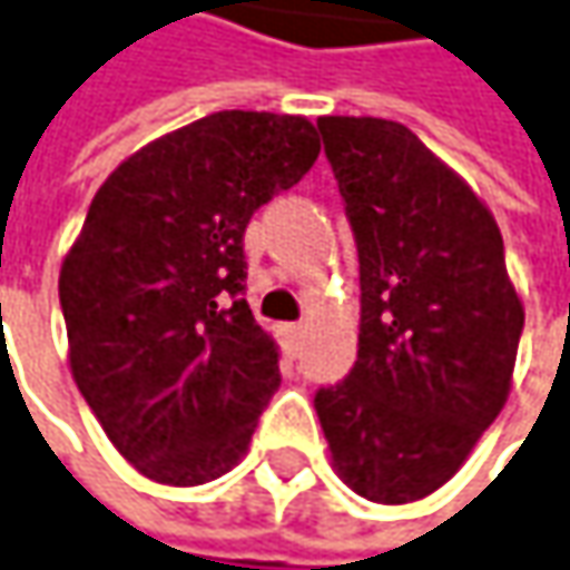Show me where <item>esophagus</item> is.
Listing matches in <instances>:
<instances>
[{
    "label": "esophagus",
    "mask_w": 570,
    "mask_h": 570,
    "mask_svg": "<svg viewBox=\"0 0 570 570\" xmlns=\"http://www.w3.org/2000/svg\"><path fill=\"white\" fill-rule=\"evenodd\" d=\"M281 338H284V348L286 352H299V345H303V325H284L281 328Z\"/></svg>",
    "instance_id": "esophagus-1"
}]
</instances>
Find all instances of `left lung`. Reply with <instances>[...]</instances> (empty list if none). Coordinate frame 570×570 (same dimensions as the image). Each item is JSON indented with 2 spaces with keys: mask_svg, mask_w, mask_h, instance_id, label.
I'll use <instances>...</instances> for the list:
<instances>
[{
  "mask_svg": "<svg viewBox=\"0 0 570 570\" xmlns=\"http://www.w3.org/2000/svg\"><path fill=\"white\" fill-rule=\"evenodd\" d=\"M357 245L361 325L345 381L316 390L354 493L410 503L445 484L507 403L522 303L487 206L386 118H318Z\"/></svg>",
  "mask_w": 570,
  "mask_h": 570,
  "instance_id": "8db88e82",
  "label": "left lung"
}]
</instances>
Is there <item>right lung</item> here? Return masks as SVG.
Masks as SVG:
<instances>
[{
  "label": "right lung",
  "instance_id": "right-lung-1",
  "mask_svg": "<svg viewBox=\"0 0 570 570\" xmlns=\"http://www.w3.org/2000/svg\"><path fill=\"white\" fill-rule=\"evenodd\" d=\"M299 116L213 112L99 186L60 267L70 367L118 452L157 484L216 481L281 386L245 289V228L316 164Z\"/></svg>",
  "mask_w": 570,
  "mask_h": 570
}]
</instances>
